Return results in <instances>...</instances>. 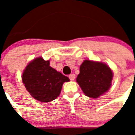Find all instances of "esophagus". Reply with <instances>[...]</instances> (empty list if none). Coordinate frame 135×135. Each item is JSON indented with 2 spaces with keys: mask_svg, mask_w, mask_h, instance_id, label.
I'll return each mask as SVG.
<instances>
[{
  "mask_svg": "<svg viewBox=\"0 0 135 135\" xmlns=\"http://www.w3.org/2000/svg\"><path fill=\"white\" fill-rule=\"evenodd\" d=\"M69 79L71 80H74L75 78H76V75L75 74H71V75H69Z\"/></svg>",
  "mask_w": 135,
  "mask_h": 135,
  "instance_id": "1",
  "label": "esophagus"
}]
</instances>
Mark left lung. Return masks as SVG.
I'll return each instance as SVG.
<instances>
[{
  "mask_svg": "<svg viewBox=\"0 0 135 135\" xmlns=\"http://www.w3.org/2000/svg\"><path fill=\"white\" fill-rule=\"evenodd\" d=\"M112 78V71L107 65L85 60L80 65L76 81L86 96L97 98L109 90Z\"/></svg>",
  "mask_w": 135,
  "mask_h": 135,
  "instance_id": "obj_1",
  "label": "left lung"
}]
</instances>
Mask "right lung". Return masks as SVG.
<instances>
[{
  "mask_svg": "<svg viewBox=\"0 0 135 135\" xmlns=\"http://www.w3.org/2000/svg\"><path fill=\"white\" fill-rule=\"evenodd\" d=\"M69 81L50 66V61L42 57L33 60L22 74V82L31 95L36 100L49 102L59 96L64 82Z\"/></svg>",
  "mask_w": 135,
  "mask_h": 135,
  "instance_id": "1",
  "label": "right lung"
}]
</instances>
